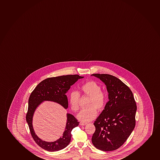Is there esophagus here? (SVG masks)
<instances>
[{"label":"esophagus","mask_w":160,"mask_h":160,"mask_svg":"<svg viewBox=\"0 0 160 160\" xmlns=\"http://www.w3.org/2000/svg\"><path fill=\"white\" fill-rule=\"evenodd\" d=\"M79 124L81 125H86L87 124V123H84V122H81L79 123Z\"/></svg>","instance_id":"1"}]
</instances>
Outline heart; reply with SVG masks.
<instances>
[{
  "label": "heart",
  "instance_id": "b5f03b06",
  "mask_svg": "<svg viewBox=\"0 0 160 160\" xmlns=\"http://www.w3.org/2000/svg\"><path fill=\"white\" fill-rule=\"evenodd\" d=\"M100 85L93 81H88L81 87L83 94L89 97L87 103L88 108L81 110L77 118L83 122L91 121L96 118L98 112L103 110L106 102V94L101 90ZM80 94L76 91L70 92L68 97V102L73 112H77L79 108Z\"/></svg>",
  "mask_w": 160,
  "mask_h": 160
}]
</instances>
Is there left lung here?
I'll list each match as a JSON object with an SVG mask.
<instances>
[{"mask_svg":"<svg viewBox=\"0 0 160 160\" xmlns=\"http://www.w3.org/2000/svg\"><path fill=\"white\" fill-rule=\"evenodd\" d=\"M106 85L109 101L94 123L92 142L97 148L112 151L121 147L136 125L137 105L132 91L123 82L109 74L94 73Z\"/></svg>","mask_w":160,"mask_h":160,"instance_id":"obj_1","label":"left lung"}]
</instances>
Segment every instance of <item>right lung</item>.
Instances as JSON below:
<instances>
[{
    "instance_id": "1",
    "label": "right lung",
    "mask_w": 160,
    "mask_h": 160,
    "mask_svg": "<svg viewBox=\"0 0 160 160\" xmlns=\"http://www.w3.org/2000/svg\"><path fill=\"white\" fill-rule=\"evenodd\" d=\"M83 77L78 75H69L48 78L39 83L31 92L28 101L26 121L33 140L39 146L45 150L55 152L66 147L70 143L72 130L77 127L79 122L72 114H67L66 125L62 137L55 142H45L38 138L33 130L32 118L36 109L44 101H53L61 105L64 108H67L68 98L66 94L72 85Z\"/></svg>"
}]
</instances>
